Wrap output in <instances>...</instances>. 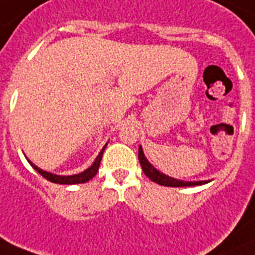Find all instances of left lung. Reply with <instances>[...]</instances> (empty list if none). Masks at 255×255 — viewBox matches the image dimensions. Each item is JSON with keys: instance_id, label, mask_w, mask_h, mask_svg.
<instances>
[{"instance_id": "obj_1", "label": "left lung", "mask_w": 255, "mask_h": 255, "mask_svg": "<svg viewBox=\"0 0 255 255\" xmlns=\"http://www.w3.org/2000/svg\"><path fill=\"white\" fill-rule=\"evenodd\" d=\"M138 160H140L141 168L144 171V174L146 175L151 181L159 184V185H164V187H192V185H201V184L207 183V181H181L176 180V179H172V177L166 176V175H163L162 172L155 170V168L147 162L144 153H142L141 146L138 147Z\"/></svg>"}]
</instances>
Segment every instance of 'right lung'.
Listing matches in <instances>:
<instances>
[{"label":"right lung","mask_w":255,"mask_h":255,"mask_svg":"<svg viewBox=\"0 0 255 255\" xmlns=\"http://www.w3.org/2000/svg\"><path fill=\"white\" fill-rule=\"evenodd\" d=\"M104 150H105V146L104 149H102L101 151H100V154L97 155V158H96L95 163L92 164L91 167L88 168V170H85L84 172H81V174H78V175H71V176H59V175H53V174H49V172H46V171H42L41 168H38L37 166H35V164L32 163V162H29L31 163V166L33 168H35L36 171H37L38 174L41 175L44 179H46V180L51 181V183H57V184H80V183H87V181H89L92 179V177H95L96 174H97L98 171V167H100V163H101V159H102V154H104Z\"/></svg>","instance_id":"add662e5"}]
</instances>
